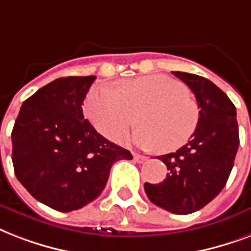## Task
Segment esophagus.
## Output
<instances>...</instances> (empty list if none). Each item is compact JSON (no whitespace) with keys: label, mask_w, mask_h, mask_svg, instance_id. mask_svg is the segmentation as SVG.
Returning a JSON list of instances; mask_svg holds the SVG:
<instances>
[{"label":"esophagus","mask_w":251,"mask_h":251,"mask_svg":"<svg viewBox=\"0 0 251 251\" xmlns=\"http://www.w3.org/2000/svg\"><path fill=\"white\" fill-rule=\"evenodd\" d=\"M133 158H135L136 162H139V164H143V162H145V161L148 160L147 157L141 156L139 153H133Z\"/></svg>","instance_id":"obj_1"}]
</instances>
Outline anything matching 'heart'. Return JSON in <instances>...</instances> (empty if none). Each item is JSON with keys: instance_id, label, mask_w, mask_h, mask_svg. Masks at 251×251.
<instances>
[{"instance_id": "1", "label": "heart", "mask_w": 251, "mask_h": 251, "mask_svg": "<svg viewBox=\"0 0 251 251\" xmlns=\"http://www.w3.org/2000/svg\"><path fill=\"white\" fill-rule=\"evenodd\" d=\"M85 112L99 133L120 140L137 124L133 141L144 149L174 152L191 139L200 108L183 82L162 75L124 79L118 90L107 85L93 87Z\"/></svg>"}]
</instances>
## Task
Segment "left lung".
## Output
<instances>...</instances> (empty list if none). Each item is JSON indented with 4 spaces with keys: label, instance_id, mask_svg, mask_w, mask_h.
<instances>
[{
    "label": "left lung",
    "instance_id": "obj_1",
    "mask_svg": "<svg viewBox=\"0 0 251 251\" xmlns=\"http://www.w3.org/2000/svg\"><path fill=\"white\" fill-rule=\"evenodd\" d=\"M195 94L199 124L186 145L158 157L166 165V179L144 188L153 204L176 215L199 211L224 188L240 145L236 107L209 79L172 72Z\"/></svg>",
    "mask_w": 251,
    "mask_h": 251
}]
</instances>
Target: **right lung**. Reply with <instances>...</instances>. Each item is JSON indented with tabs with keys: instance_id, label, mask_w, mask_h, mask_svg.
Returning <instances> with one entry per match:
<instances>
[{
	"instance_id": "add662e5",
	"label": "right lung",
	"mask_w": 251,
	"mask_h": 251,
	"mask_svg": "<svg viewBox=\"0 0 251 251\" xmlns=\"http://www.w3.org/2000/svg\"><path fill=\"white\" fill-rule=\"evenodd\" d=\"M95 75L61 77L23 102L11 132L13 165L22 186L43 204L71 212L91 203L116 161L129 151L99 135L82 104Z\"/></svg>"
}]
</instances>
